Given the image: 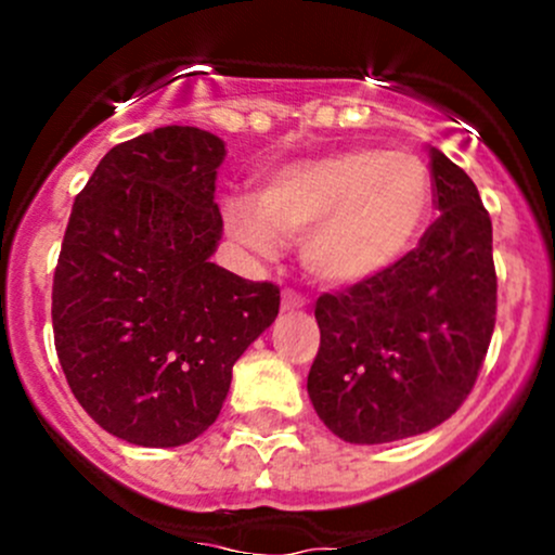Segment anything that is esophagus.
I'll return each instance as SVG.
<instances>
[{
    "label": "esophagus",
    "mask_w": 555,
    "mask_h": 555,
    "mask_svg": "<svg viewBox=\"0 0 555 555\" xmlns=\"http://www.w3.org/2000/svg\"><path fill=\"white\" fill-rule=\"evenodd\" d=\"M304 298H300V295H295V293H284L282 295V311H300L304 309Z\"/></svg>",
    "instance_id": "1"
}]
</instances>
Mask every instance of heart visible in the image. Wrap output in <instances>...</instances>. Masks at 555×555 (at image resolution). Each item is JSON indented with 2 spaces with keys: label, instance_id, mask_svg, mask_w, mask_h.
<instances>
[{
  "label": "heart",
  "instance_id": "1",
  "mask_svg": "<svg viewBox=\"0 0 555 555\" xmlns=\"http://www.w3.org/2000/svg\"><path fill=\"white\" fill-rule=\"evenodd\" d=\"M433 209V177L411 153L354 147L271 171L249 198H228L225 228L271 257L300 242V262L317 284L357 289L395 271Z\"/></svg>",
  "mask_w": 555,
  "mask_h": 555
}]
</instances>
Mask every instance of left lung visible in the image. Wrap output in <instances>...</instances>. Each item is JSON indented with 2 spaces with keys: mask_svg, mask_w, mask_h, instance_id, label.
I'll return each instance as SVG.
<instances>
[{
  "mask_svg": "<svg viewBox=\"0 0 555 555\" xmlns=\"http://www.w3.org/2000/svg\"><path fill=\"white\" fill-rule=\"evenodd\" d=\"M440 217L378 282L317 300V416L346 443L429 433L473 391L496 319L491 220L473 179L429 147Z\"/></svg>",
  "mask_w": 555,
  "mask_h": 555,
  "instance_id": "1",
  "label": "left lung"
}]
</instances>
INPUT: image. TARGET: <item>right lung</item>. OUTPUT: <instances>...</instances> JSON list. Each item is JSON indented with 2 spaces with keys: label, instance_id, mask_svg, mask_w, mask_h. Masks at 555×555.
Wrapping results in <instances>:
<instances>
[{
  "label": "right lung",
  "instance_id": "1",
  "mask_svg": "<svg viewBox=\"0 0 555 555\" xmlns=\"http://www.w3.org/2000/svg\"><path fill=\"white\" fill-rule=\"evenodd\" d=\"M225 142L164 126L104 155L72 206L53 276L59 362L115 438L173 449L215 424L233 365L279 313V287L209 260Z\"/></svg>",
  "mask_w": 555,
  "mask_h": 555
}]
</instances>
